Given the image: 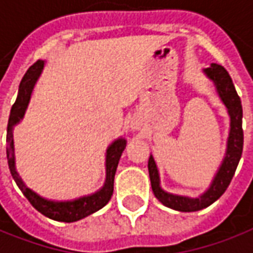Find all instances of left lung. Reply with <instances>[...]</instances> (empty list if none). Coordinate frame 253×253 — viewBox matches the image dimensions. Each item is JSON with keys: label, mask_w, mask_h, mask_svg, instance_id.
Instances as JSON below:
<instances>
[{"label": "left lung", "mask_w": 253, "mask_h": 253, "mask_svg": "<svg viewBox=\"0 0 253 253\" xmlns=\"http://www.w3.org/2000/svg\"><path fill=\"white\" fill-rule=\"evenodd\" d=\"M203 72L206 74V77L210 81H212L219 98L225 104L229 118H230V128H229V137H227V142H226L225 156L219 166L216 174L213 175L211 185L199 197H189V196H181V194L166 192L160 186V175H159V169H157L155 159L151 155L149 160H148L152 190L156 196V199L163 206L172 208L175 211H181V212L200 211L203 208L211 206L213 201L218 200L219 197L225 193L227 186L230 185L231 178L236 172L238 162L241 159V153H243V107H241V100L236 91L230 75L222 65L219 64H211L208 68L203 70Z\"/></svg>", "instance_id": "1"}]
</instances>
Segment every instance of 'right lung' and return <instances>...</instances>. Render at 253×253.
Instances as JSON below:
<instances>
[{
  "label": "right lung",
  "instance_id": "right-lung-1",
  "mask_svg": "<svg viewBox=\"0 0 253 253\" xmlns=\"http://www.w3.org/2000/svg\"><path fill=\"white\" fill-rule=\"evenodd\" d=\"M43 67H45V61L38 60L37 63H34L28 68L27 72L23 77L22 82H20V86H19L17 98H16L15 104L12 105V109H10L8 130H6L8 166H9L10 174L13 176L16 185L19 186V189L22 190L23 194L27 197V200L31 203V206L34 207L37 211H40L42 215H45L53 220L71 223V222H77L79 219H84L91 213L97 212L98 210H101L102 207L107 206V203L111 200V196L114 193L115 172L118 169L122 153L126 148L127 141L123 137H121V138L115 139L114 142L107 148V153H105V182H104L102 188L98 189L94 193L82 196V197L74 199V200L54 201L47 200L38 193H35L33 189L28 188L16 169L13 127L17 123H20V121L24 118L28 102L31 98V93L34 90L38 78L41 77V74L43 71Z\"/></svg>",
  "mask_w": 253,
  "mask_h": 253
}]
</instances>
